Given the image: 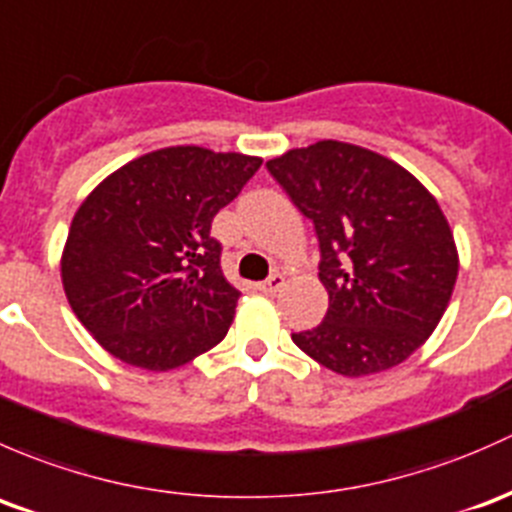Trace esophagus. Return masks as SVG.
Returning <instances> with one entry per match:
<instances>
[{"label": "esophagus", "mask_w": 512, "mask_h": 512, "mask_svg": "<svg viewBox=\"0 0 512 512\" xmlns=\"http://www.w3.org/2000/svg\"><path fill=\"white\" fill-rule=\"evenodd\" d=\"M283 286H286V276H283V273H273L271 278H266L263 283H258V291H261V293H276V291H281Z\"/></svg>", "instance_id": "1"}]
</instances>
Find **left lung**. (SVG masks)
I'll list each match as a JSON object with an SVG mask.
<instances>
[{
	"instance_id": "1",
	"label": "left lung",
	"mask_w": 512,
	"mask_h": 512,
	"mask_svg": "<svg viewBox=\"0 0 512 512\" xmlns=\"http://www.w3.org/2000/svg\"><path fill=\"white\" fill-rule=\"evenodd\" d=\"M315 224L323 323L293 342L342 377L402 365L439 325L458 276L453 231L434 194L389 157L340 140L266 162Z\"/></svg>"
}]
</instances>
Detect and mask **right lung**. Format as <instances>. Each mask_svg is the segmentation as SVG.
<instances>
[{
  "mask_svg": "<svg viewBox=\"0 0 512 512\" xmlns=\"http://www.w3.org/2000/svg\"><path fill=\"white\" fill-rule=\"evenodd\" d=\"M261 157L162 147L115 170L83 199L61 254L68 305L125 365L167 372L229 333L239 291L209 236Z\"/></svg>",
  "mask_w": 512,
  "mask_h": 512,
  "instance_id": "obj_1",
  "label": "right lung"
}]
</instances>
